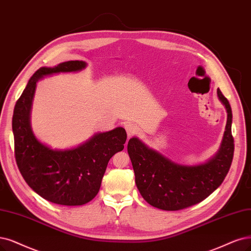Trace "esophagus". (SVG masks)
Segmentation results:
<instances>
[{"mask_svg": "<svg viewBox=\"0 0 251 251\" xmlns=\"http://www.w3.org/2000/svg\"><path fill=\"white\" fill-rule=\"evenodd\" d=\"M124 127H125V129H126V131H127L128 136L135 135V134L138 132V128H137V126H135V125H134V124H132V123H126Z\"/></svg>", "mask_w": 251, "mask_h": 251, "instance_id": "obj_1", "label": "esophagus"}]
</instances>
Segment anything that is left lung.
<instances>
[{"mask_svg": "<svg viewBox=\"0 0 251 251\" xmlns=\"http://www.w3.org/2000/svg\"><path fill=\"white\" fill-rule=\"evenodd\" d=\"M217 95L227 111L226 131L218 153L207 163L177 164L152 149L137 137L129 140L127 151L135 175V184L144 200L165 211L186 209L207 199L216 190L229 171L234 157L231 108L221 91Z\"/></svg>", "mask_w": 251, "mask_h": 251, "instance_id": "8db88e82", "label": "left lung"}]
</instances>
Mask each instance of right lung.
<instances>
[{
  "label": "right lung",
  "instance_id": "right-lung-1",
  "mask_svg": "<svg viewBox=\"0 0 251 251\" xmlns=\"http://www.w3.org/2000/svg\"><path fill=\"white\" fill-rule=\"evenodd\" d=\"M82 61H68L37 70L16 101L12 118L14 155L26 184L44 200L63 206H80L96 197L109 159L124 149L125 129L97 133L71 150H51L34 136L30 111L36 82L44 75L78 71Z\"/></svg>",
  "mask_w": 251,
  "mask_h": 251
}]
</instances>
